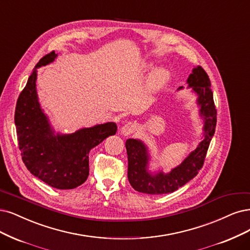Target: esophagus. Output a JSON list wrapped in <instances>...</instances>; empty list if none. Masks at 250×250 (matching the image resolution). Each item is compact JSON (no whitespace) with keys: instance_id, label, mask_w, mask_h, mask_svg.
I'll return each mask as SVG.
<instances>
[{"instance_id":"esophagus-1","label":"esophagus","mask_w":250,"mask_h":250,"mask_svg":"<svg viewBox=\"0 0 250 250\" xmlns=\"http://www.w3.org/2000/svg\"><path fill=\"white\" fill-rule=\"evenodd\" d=\"M137 130V125L135 123H127L122 128H120V133L125 136H128L133 134Z\"/></svg>"}]
</instances>
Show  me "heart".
Returning <instances> with one entry per match:
<instances>
[{
    "label": "heart",
    "mask_w": 250,
    "mask_h": 250,
    "mask_svg": "<svg viewBox=\"0 0 250 250\" xmlns=\"http://www.w3.org/2000/svg\"><path fill=\"white\" fill-rule=\"evenodd\" d=\"M168 79V73L165 70L155 71L149 78V87L150 88H159Z\"/></svg>",
    "instance_id": "1"
}]
</instances>
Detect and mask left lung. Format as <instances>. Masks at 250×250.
<instances>
[{
  "mask_svg": "<svg viewBox=\"0 0 250 250\" xmlns=\"http://www.w3.org/2000/svg\"><path fill=\"white\" fill-rule=\"evenodd\" d=\"M188 87H192L200 106V115L204 118V135L197 148L171 172L165 174L160 171L152 174L148 171L149 153L147 146L137 139H127L125 148L127 153V178L137 191L149 195H163L177 190L193 177L197 176L204 164L208 147L216 126V109L213 94L210 88L211 83L205 70L201 66L192 69L188 78ZM183 88L180 86L178 89Z\"/></svg>",
  "mask_w": 250,
  "mask_h": 250,
  "instance_id": "8db88e82",
  "label": "left lung"
}]
</instances>
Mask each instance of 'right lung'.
Instances as JSON below:
<instances>
[{
  "label": "right lung",
  "mask_w": 250,
  "mask_h": 250,
  "mask_svg": "<svg viewBox=\"0 0 250 250\" xmlns=\"http://www.w3.org/2000/svg\"><path fill=\"white\" fill-rule=\"evenodd\" d=\"M58 54L44 55L36 64L26 85L18 97L14 122L22 162L34 176L58 189H73L89 174L91 148L115 135L116 124L106 123L83 127L73 134H54L48 117L38 101L37 69L52 62Z\"/></svg>",
  "instance_id": "1"
}]
</instances>
